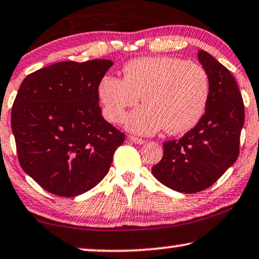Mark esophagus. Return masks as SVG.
Here are the masks:
<instances>
[{"mask_svg":"<svg viewBox=\"0 0 259 259\" xmlns=\"http://www.w3.org/2000/svg\"><path fill=\"white\" fill-rule=\"evenodd\" d=\"M130 140L131 142H133L134 144H140V145H142V144H144L145 143V140L144 139H142V138H138V137H130Z\"/></svg>","mask_w":259,"mask_h":259,"instance_id":"1","label":"esophagus"}]
</instances>
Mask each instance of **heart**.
Here are the masks:
<instances>
[{
  "label": "heart",
  "instance_id": "obj_1",
  "mask_svg": "<svg viewBox=\"0 0 259 259\" xmlns=\"http://www.w3.org/2000/svg\"><path fill=\"white\" fill-rule=\"evenodd\" d=\"M125 77L105 76L99 85L105 115L120 122L126 109L142 95L145 105L130 114L126 125L140 134L165 130L188 132L202 119L210 96L209 77L199 64L174 57H146L131 60Z\"/></svg>",
  "mask_w": 259,
  "mask_h": 259
}]
</instances>
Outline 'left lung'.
<instances>
[{
    "instance_id": "left-lung-1",
    "label": "left lung",
    "mask_w": 259,
    "mask_h": 259,
    "mask_svg": "<svg viewBox=\"0 0 259 259\" xmlns=\"http://www.w3.org/2000/svg\"><path fill=\"white\" fill-rule=\"evenodd\" d=\"M197 57L210 83L206 113L182 138L164 143L162 159L152 166L160 183L187 194L213 186L236 162L245 121L243 97L234 77L208 52L200 50Z\"/></svg>"
}]
</instances>
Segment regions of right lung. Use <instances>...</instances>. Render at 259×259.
I'll use <instances>...</instances> for the list:
<instances>
[{"label":"right lung","instance_id":"1","mask_svg":"<svg viewBox=\"0 0 259 259\" xmlns=\"http://www.w3.org/2000/svg\"><path fill=\"white\" fill-rule=\"evenodd\" d=\"M112 60L60 62L29 73L12 108L22 170L42 189L72 197L93 189L125 133L101 115L99 85Z\"/></svg>","mask_w":259,"mask_h":259}]
</instances>
